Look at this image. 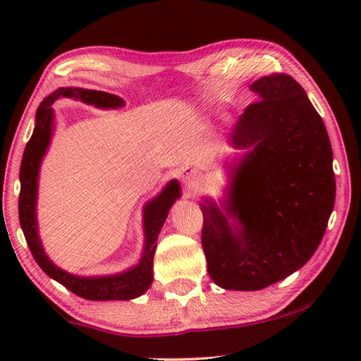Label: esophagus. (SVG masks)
Here are the masks:
<instances>
[{
    "label": "esophagus",
    "instance_id": "34e87169",
    "mask_svg": "<svg viewBox=\"0 0 361 361\" xmlns=\"http://www.w3.org/2000/svg\"><path fill=\"white\" fill-rule=\"evenodd\" d=\"M181 178L189 188H195L199 185V175L195 173L194 170H189V169L185 170V172H183V175H181Z\"/></svg>",
    "mask_w": 361,
    "mask_h": 361
}]
</instances>
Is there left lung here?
I'll return each mask as SVG.
<instances>
[{
  "mask_svg": "<svg viewBox=\"0 0 361 361\" xmlns=\"http://www.w3.org/2000/svg\"><path fill=\"white\" fill-rule=\"evenodd\" d=\"M250 89L259 100L228 138L245 152L228 166L221 204L200 202L207 271L237 291L277 283L312 258L336 197L331 143L305 90L282 73Z\"/></svg>",
  "mask_w": 361,
  "mask_h": 361,
  "instance_id": "obj_1",
  "label": "left lung"
}]
</instances>
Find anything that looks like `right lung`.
<instances>
[{
    "mask_svg": "<svg viewBox=\"0 0 361 361\" xmlns=\"http://www.w3.org/2000/svg\"><path fill=\"white\" fill-rule=\"evenodd\" d=\"M59 99L81 100L85 105L109 109L124 106V100L118 95L90 90L82 87H60L56 92L47 95L36 111L33 135L23 151L20 164V195H19V219L20 228L25 235L35 261L49 277L57 280L66 290L75 293L89 301H129L142 296L152 283V261L157 247V235L166 223L169 210L172 209L175 200L181 195L180 183L176 180L169 181L166 188L152 197L143 207V229L145 247L138 264L132 266L124 272L113 276L82 277L75 276L60 269L49 259L42 248L38 232V219H36V200H38V180L39 167L46 151L51 145L56 114L52 105Z\"/></svg>",
    "mask_w": 361,
    "mask_h": 361,
    "instance_id": "obj_1",
    "label": "right lung"
}]
</instances>
